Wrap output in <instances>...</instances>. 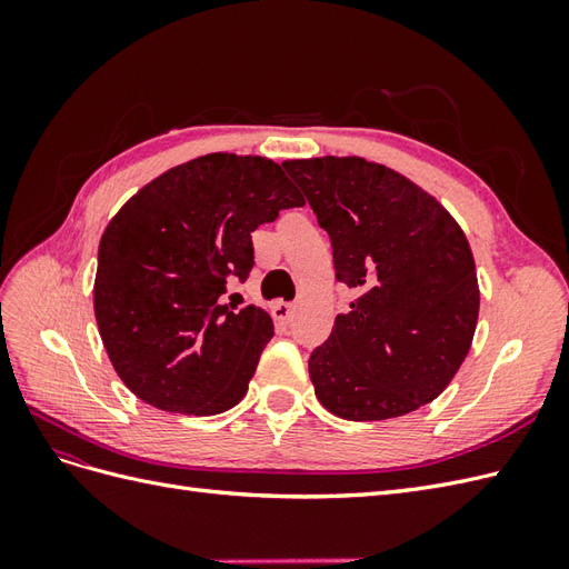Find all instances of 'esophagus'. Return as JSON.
<instances>
[{"label":"esophagus","instance_id":"1","mask_svg":"<svg viewBox=\"0 0 569 569\" xmlns=\"http://www.w3.org/2000/svg\"><path fill=\"white\" fill-rule=\"evenodd\" d=\"M291 313H295V303H284V301H274L272 303V318L287 325L291 320Z\"/></svg>","mask_w":569,"mask_h":569}]
</instances>
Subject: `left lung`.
Wrapping results in <instances>:
<instances>
[{"instance_id": "1", "label": "left lung", "mask_w": 569, "mask_h": 569, "mask_svg": "<svg viewBox=\"0 0 569 569\" xmlns=\"http://www.w3.org/2000/svg\"><path fill=\"white\" fill-rule=\"evenodd\" d=\"M282 166L330 234L337 280L358 295L308 360L318 401L353 422L435 401L477 327L468 237L432 194L382 163L320 157Z\"/></svg>"}]
</instances>
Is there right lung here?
Wrapping results in <instances>:
<instances>
[{"instance_id":"obj_1","label":"right lung","mask_w":569,"mask_h":569,"mask_svg":"<svg viewBox=\"0 0 569 569\" xmlns=\"http://www.w3.org/2000/svg\"><path fill=\"white\" fill-rule=\"evenodd\" d=\"M291 206L303 197L280 163L218 151L166 170L111 218L94 318L137 399L199 418L244 399L272 320L222 295L249 278L251 232Z\"/></svg>"}]
</instances>
